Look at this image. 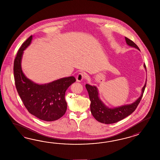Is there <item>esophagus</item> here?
Wrapping results in <instances>:
<instances>
[{
    "label": "esophagus",
    "mask_w": 160,
    "mask_h": 160,
    "mask_svg": "<svg viewBox=\"0 0 160 160\" xmlns=\"http://www.w3.org/2000/svg\"><path fill=\"white\" fill-rule=\"evenodd\" d=\"M85 77H86V76L84 73H79V74H78V75L76 77V80L78 82H80L83 80V79L85 78Z\"/></svg>",
    "instance_id": "esophagus-1"
}]
</instances>
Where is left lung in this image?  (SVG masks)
<instances>
[{"label":"left lung","mask_w":160,"mask_h":160,"mask_svg":"<svg viewBox=\"0 0 160 160\" xmlns=\"http://www.w3.org/2000/svg\"><path fill=\"white\" fill-rule=\"evenodd\" d=\"M125 39L127 45L140 50L138 47L130 39H128L126 37ZM144 68L146 70L145 64H144ZM146 82L147 81L145 82V84L141 90L140 96L135 102L131 104H124L121 106L115 107L112 108L107 106L100 100L99 97L98 90L96 86H91L88 84H86V87L91 102L90 111L92 116L97 121L107 124L115 123L128 116L131 113H132V112L135 111L136 108L140 103L145 90Z\"/></svg>","instance_id":"obj_1"}]
</instances>
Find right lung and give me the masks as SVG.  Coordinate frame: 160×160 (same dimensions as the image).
<instances>
[{
  "instance_id": "1",
  "label": "right lung",
  "mask_w": 160,
  "mask_h": 160,
  "mask_svg": "<svg viewBox=\"0 0 160 160\" xmlns=\"http://www.w3.org/2000/svg\"><path fill=\"white\" fill-rule=\"evenodd\" d=\"M32 38L30 36L22 44L15 58V85L24 106L30 114L43 121H55L63 116L67 110L65 92L76 82V78L70 76L40 84L27 78L22 68V59L23 51L30 44Z\"/></svg>"
}]
</instances>
